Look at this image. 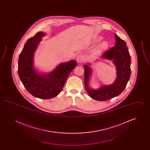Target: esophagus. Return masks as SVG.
Returning a JSON list of instances; mask_svg holds the SVG:
<instances>
[{"instance_id":"1","label":"esophagus","mask_w":150,"mask_h":150,"mask_svg":"<svg viewBox=\"0 0 150 150\" xmlns=\"http://www.w3.org/2000/svg\"><path fill=\"white\" fill-rule=\"evenodd\" d=\"M76 61L78 62L79 64H81L83 62V58L82 57V56L81 55H78L77 57H76Z\"/></svg>"}]
</instances>
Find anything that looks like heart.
<instances>
[{
	"mask_svg": "<svg viewBox=\"0 0 150 150\" xmlns=\"http://www.w3.org/2000/svg\"><path fill=\"white\" fill-rule=\"evenodd\" d=\"M102 38L101 36H99L96 39L95 42H99L102 40ZM108 47H109V43L107 41H103V42H101L97 46H96V47L93 50V54H94V55L100 54L103 52L107 50Z\"/></svg>",
	"mask_w": 150,
	"mask_h": 150,
	"instance_id": "heart-1",
	"label": "heart"
}]
</instances>
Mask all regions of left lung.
<instances>
[{
	"label": "left lung",
	"mask_w": 150,
	"mask_h": 150,
	"mask_svg": "<svg viewBox=\"0 0 150 150\" xmlns=\"http://www.w3.org/2000/svg\"><path fill=\"white\" fill-rule=\"evenodd\" d=\"M115 46L106 52L102 59L112 60L116 69V78L111 85L100 86L99 88L92 89L89 86V79L92 69L88 64L84 66V84L86 91L94 100L104 101L117 97L124 90L130 76L131 58L125 42L115 34Z\"/></svg>",
	"instance_id": "left-lung-1"
}]
</instances>
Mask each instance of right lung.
<instances>
[{"mask_svg": "<svg viewBox=\"0 0 150 150\" xmlns=\"http://www.w3.org/2000/svg\"><path fill=\"white\" fill-rule=\"evenodd\" d=\"M45 36L44 32H38L25 44L18 58V73L23 85L31 95L41 99H50L62 91L66 79L77 63L71 60L58 64L50 72H38L34 67V57Z\"/></svg>", "mask_w": 150, "mask_h": 150, "instance_id": "add662e5", "label": "right lung"}]
</instances>
